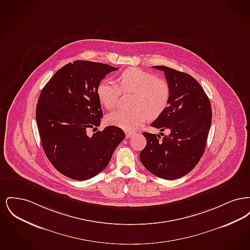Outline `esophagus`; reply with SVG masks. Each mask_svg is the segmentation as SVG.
<instances>
[{"mask_svg": "<svg viewBox=\"0 0 250 250\" xmlns=\"http://www.w3.org/2000/svg\"><path fill=\"white\" fill-rule=\"evenodd\" d=\"M133 134H134V132H132V131H126L125 132V137L128 139V138H130L131 136H133Z\"/></svg>", "mask_w": 250, "mask_h": 250, "instance_id": "esophagus-1", "label": "esophagus"}]
</instances>
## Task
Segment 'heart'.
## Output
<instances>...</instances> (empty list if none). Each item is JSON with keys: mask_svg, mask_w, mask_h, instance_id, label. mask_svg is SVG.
<instances>
[{"mask_svg": "<svg viewBox=\"0 0 250 250\" xmlns=\"http://www.w3.org/2000/svg\"><path fill=\"white\" fill-rule=\"evenodd\" d=\"M118 84L110 80L101 81L96 89L101 105L111 109L118 104L121 91L135 94L134 109H117L107 116V123L125 130H135L150 119H156L166 109L170 98V87L165 79L140 68H127L120 73Z\"/></svg>", "mask_w": 250, "mask_h": 250, "instance_id": "obj_1", "label": "heart"}]
</instances>
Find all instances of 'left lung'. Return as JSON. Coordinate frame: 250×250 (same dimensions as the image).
I'll list each match as a JSON object with an SVG mask.
<instances>
[{"mask_svg": "<svg viewBox=\"0 0 250 250\" xmlns=\"http://www.w3.org/2000/svg\"><path fill=\"white\" fill-rule=\"evenodd\" d=\"M154 68L164 72L170 98L165 111L151 126L170 132L163 139L144 132L147 143L140 159L155 176L175 180L189 173L202 158L212 123V107L201 84L189 74L165 65Z\"/></svg>", "mask_w": 250, "mask_h": 250, "instance_id": "left-lung-1", "label": "left lung"}]
</instances>
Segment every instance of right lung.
Segmentation results:
<instances>
[{"instance_id":"add662e5","label":"right lung","mask_w":250,"mask_h":250,"mask_svg":"<svg viewBox=\"0 0 250 250\" xmlns=\"http://www.w3.org/2000/svg\"><path fill=\"white\" fill-rule=\"evenodd\" d=\"M115 70L102 62L75 61L60 68L40 93L36 117L42 147L52 166L68 178L95 177L125 137L114 125L87 134L103 117L97 85Z\"/></svg>"}]
</instances>
